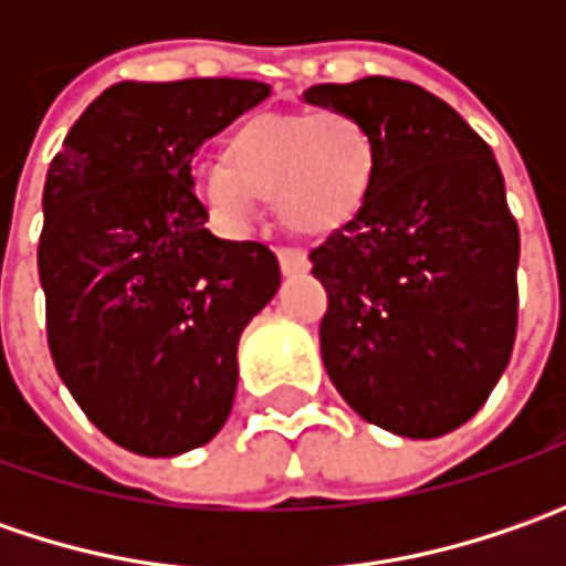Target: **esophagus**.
<instances>
[{
	"mask_svg": "<svg viewBox=\"0 0 566 566\" xmlns=\"http://www.w3.org/2000/svg\"><path fill=\"white\" fill-rule=\"evenodd\" d=\"M280 271L283 276H302V273H308V258L302 251L283 249L280 251Z\"/></svg>",
	"mask_w": 566,
	"mask_h": 566,
	"instance_id": "obj_1",
	"label": "esophagus"
}]
</instances>
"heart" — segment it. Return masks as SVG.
Returning a JSON list of instances; mask_svg holds the SVG:
<instances>
[{
	"mask_svg": "<svg viewBox=\"0 0 566 566\" xmlns=\"http://www.w3.org/2000/svg\"><path fill=\"white\" fill-rule=\"evenodd\" d=\"M375 172V132L353 113L321 109L242 122L227 138L223 164L191 166L188 186L223 232H245L258 201H273L290 229L327 235L359 213Z\"/></svg>",
	"mask_w": 566,
	"mask_h": 566,
	"instance_id": "b5f03b06",
	"label": "heart"
}]
</instances>
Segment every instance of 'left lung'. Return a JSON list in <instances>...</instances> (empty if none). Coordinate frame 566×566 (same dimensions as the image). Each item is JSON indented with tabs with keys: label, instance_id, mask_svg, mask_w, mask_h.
I'll list each match as a JSON object with an SVG mask.
<instances>
[{
	"label": "left lung",
	"instance_id": "obj_1",
	"mask_svg": "<svg viewBox=\"0 0 566 566\" xmlns=\"http://www.w3.org/2000/svg\"><path fill=\"white\" fill-rule=\"evenodd\" d=\"M305 103L359 116L378 142L368 201L324 245L321 359L365 422L441 438L469 422L516 339L520 229L491 147L419 84H315Z\"/></svg>",
	"mask_w": 566,
	"mask_h": 566
}]
</instances>
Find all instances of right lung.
Returning <instances> with one entry per match:
<instances>
[{"label": "right lung", "instance_id": "1", "mask_svg": "<svg viewBox=\"0 0 566 566\" xmlns=\"http://www.w3.org/2000/svg\"><path fill=\"white\" fill-rule=\"evenodd\" d=\"M271 97L242 77L122 81L65 135L36 249L55 371L99 431L179 457L229 419L239 337L280 290L276 254L205 227L191 157Z\"/></svg>", "mask_w": 566, "mask_h": 566}]
</instances>
